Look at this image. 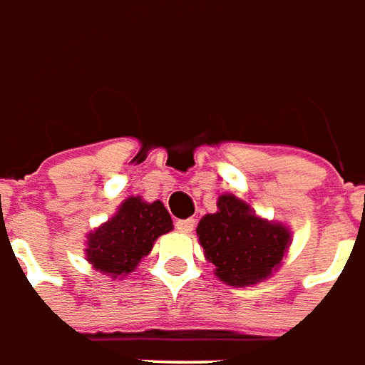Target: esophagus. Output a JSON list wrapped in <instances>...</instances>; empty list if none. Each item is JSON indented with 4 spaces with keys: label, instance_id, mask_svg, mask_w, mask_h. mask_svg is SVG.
Listing matches in <instances>:
<instances>
[{
    "label": "esophagus",
    "instance_id": "esophagus-1",
    "mask_svg": "<svg viewBox=\"0 0 365 365\" xmlns=\"http://www.w3.org/2000/svg\"><path fill=\"white\" fill-rule=\"evenodd\" d=\"M195 226H196V220L195 218L177 220V222H175V228H177L178 232H182V234H190V232L195 230Z\"/></svg>",
    "mask_w": 365,
    "mask_h": 365
}]
</instances>
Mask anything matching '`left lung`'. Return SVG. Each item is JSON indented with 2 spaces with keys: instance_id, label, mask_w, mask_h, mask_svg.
I'll use <instances>...</instances> for the list:
<instances>
[{
  "instance_id": "obj_1",
  "label": "left lung",
  "mask_w": 365,
  "mask_h": 365,
  "mask_svg": "<svg viewBox=\"0 0 365 365\" xmlns=\"http://www.w3.org/2000/svg\"><path fill=\"white\" fill-rule=\"evenodd\" d=\"M196 234L220 281L232 287L265 281L291 245V232L283 224L255 216L250 204L234 195L220 196L218 212L206 214Z\"/></svg>"
}]
</instances>
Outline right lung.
I'll return each instance as SVG.
<instances>
[{
  "instance_id": "1",
  "label": "right lung",
  "mask_w": 365,
  "mask_h": 365,
  "mask_svg": "<svg viewBox=\"0 0 365 365\" xmlns=\"http://www.w3.org/2000/svg\"><path fill=\"white\" fill-rule=\"evenodd\" d=\"M173 230V220L161 200L125 198L106 224L88 234L86 259L106 275H129L153 250L155 240Z\"/></svg>"
}]
</instances>
